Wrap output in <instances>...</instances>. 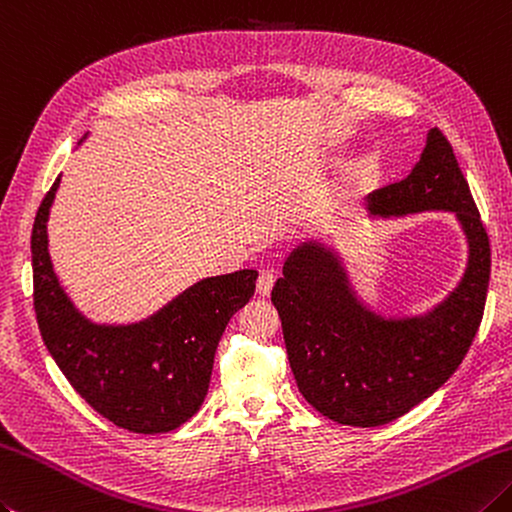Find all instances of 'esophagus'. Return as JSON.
<instances>
[{
	"instance_id": "1",
	"label": "esophagus",
	"mask_w": 512,
	"mask_h": 512,
	"mask_svg": "<svg viewBox=\"0 0 512 512\" xmlns=\"http://www.w3.org/2000/svg\"><path fill=\"white\" fill-rule=\"evenodd\" d=\"M275 286V275L270 273V270H262L257 277V293L259 295H268L270 290H273Z\"/></svg>"
}]
</instances>
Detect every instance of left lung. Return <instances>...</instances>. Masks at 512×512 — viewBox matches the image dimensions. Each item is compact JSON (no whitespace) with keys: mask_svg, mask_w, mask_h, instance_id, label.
Instances as JSON below:
<instances>
[{"mask_svg":"<svg viewBox=\"0 0 512 512\" xmlns=\"http://www.w3.org/2000/svg\"><path fill=\"white\" fill-rule=\"evenodd\" d=\"M364 208L382 219L453 213L468 248L464 273L444 299L395 315L370 306L342 257L319 239L286 257L270 299L299 393L337 424L375 428L422 404L462 364L484 315L490 244L453 146L437 128L408 177L370 193Z\"/></svg>","mask_w":512,"mask_h":512,"instance_id":"8db88e82","label":"left lung"}]
</instances>
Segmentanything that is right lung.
I'll return each mask as SVG.
<instances>
[{
	"mask_svg": "<svg viewBox=\"0 0 512 512\" xmlns=\"http://www.w3.org/2000/svg\"><path fill=\"white\" fill-rule=\"evenodd\" d=\"M59 184L62 175L39 206L30 237L35 315L48 353L108 422L144 435L175 430L202 406L219 339L253 297L257 270L199 279L137 322H95L73 304L50 262L48 217Z\"/></svg>",
	"mask_w": 512,
	"mask_h": 512,
	"instance_id": "1",
	"label": "right lung"
}]
</instances>
